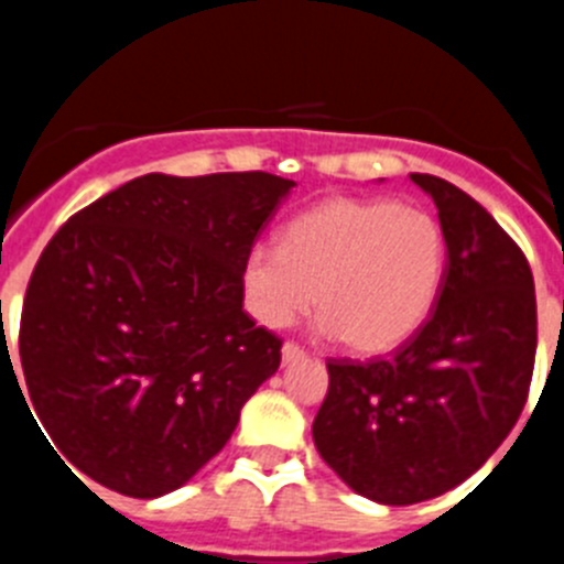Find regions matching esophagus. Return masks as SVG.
Masks as SVG:
<instances>
[{"instance_id":"obj_1","label":"esophagus","mask_w":564,"mask_h":564,"mask_svg":"<svg viewBox=\"0 0 564 564\" xmlns=\"http://www.w3.org/2000/svg\"><path fill=\"white\" fill-rule=\"evenodd\" d=\"M281 357H283V365H289V362H297V359H306V351H303L301 345L286 343L281 348Z\"/></svg>"}]
</instances>
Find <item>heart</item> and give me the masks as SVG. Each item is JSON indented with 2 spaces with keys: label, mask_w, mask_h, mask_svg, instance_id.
<instances>
[{
  "label": "heart",
  "mask_w": 564,
  "mask_h": 564,
  "mask_svg": "<svg viewBox=\"0 0 564 564\" xmlns=\"http://www.w3.org/2000/svg\"><path fill=\"white\" fill-rule=\"evenodd\" d=\"M444 267V227L430 210L334 196L289 221L281 247H252L241 283L261 326H292L317 289L319 334L345 337L359 354H384L424 326Z\"/></svg>",
  "instance_id": "b5f03b06"
}]
</instances>
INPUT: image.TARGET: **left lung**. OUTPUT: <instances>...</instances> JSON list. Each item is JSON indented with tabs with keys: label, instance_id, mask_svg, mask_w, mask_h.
<instances>
[{
	"label": "left lung",
	"instance_id": "1",
	"mask_svg": "<svg viewBox=\"0 0 564 564\" xmlns=\"http://www.w3.org/2000/svg\"><path fill=\"white\" fill-rule=\"evenodd\" d=\"M446 267L427 323L390 357L328 359L314 446L357 495L410 506L464 484L491 458L529 399L536 297L520 247L478 202L430 174Z\"/></svg>",
	"mask_w": 564,
	"mask_h": 564
}]
</instances>
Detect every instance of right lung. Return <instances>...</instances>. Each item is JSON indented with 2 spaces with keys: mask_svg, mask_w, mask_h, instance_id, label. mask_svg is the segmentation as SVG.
<instances>
[{
  "mask_svg": "<svg viewBox=\"0 0 564 564\" xmlns=\"http://www.w3.org/2000/svg\"><path fill=\"white\" fill-rule=\"evenodd\" d=\"M292 187L263 171L145 174L55 232L19 357L61 464L151 500L230 441L281 365V339L245 312L241 270Z\"/></svg>",
  "mask_w": 564,
  "mask_h": 564,
  "instance_id": "add662e5",
  "label": "right lung"
}]
</instances>
